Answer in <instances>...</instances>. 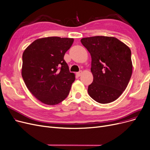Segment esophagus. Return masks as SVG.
I'll list each match as a JSON object with an SVG mask.
<instances>
[{"mask_svg": "<svg viewBox=\"0 0 150 150\" xmlns=\"http://www.w3.org/2000/svg\"><path fill=\"white\" fill-rule=\"evenodd\" d=\"M82 73H83V71H79V72H77V73H76V75H77V76H81V75Z\"/></svg>", "mask_w": 150, "mask_h": 150, "instance_id": "esophagus-1", "label": "esophagus"}]
</instances>
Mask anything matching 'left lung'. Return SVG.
<instances>
[{
    "instance_id": "8db88e82",
    "label": "left lung",
    "mask_w": 150,
    "mask_h": 150,
    "mask_svg": "<svg viewBox=\"0 0 150 150\" xmlns=\"http://www.w3.org/2000/svg\"><path fill=\"white\" fill-rule=\"evenodd\" d=\"M81 42L91 56L93 81L88 86L89 96L100 103H108L122 94L132 73L131 51L113 37L83 38Z\"/></svg>"
}]
</instances>
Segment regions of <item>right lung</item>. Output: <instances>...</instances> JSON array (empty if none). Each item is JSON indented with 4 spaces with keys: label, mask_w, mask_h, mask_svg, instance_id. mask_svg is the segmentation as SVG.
<instances>
[{
    "label": "right lung",
    "mask_w": 150,
    "mask_h": 150,
    "mask_svg": "<svg viewBox=\"0 0 150 150\" xmlns=\"http://www.w3.org/2000/svg\"><path fill=\"white\" fill-rule=\"evenodd\" d=\"M74 39L49 37L38 38L23 54L21 75L36 99L48 105L63 101L69 94L75 75L64 59Z\"/></svg>",
    "instance_id": "1"
}]
</instances>
